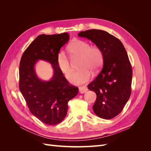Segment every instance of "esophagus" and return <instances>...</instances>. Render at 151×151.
I'll use <instances>...</instances> for the list:
<instances>
[{
  "instance_id": "34e87169",
  "label": "esophagus",
  "mask_w": 151,
  "mask_h": 151,
  "mask_svg": "<svg viewBox=\"0 0 151 151\" xmlns=\"http://www.w3.org/2000/svg\"><path fill=\"white\" fill-rule=\"evenodd\" d=\"M79 93H80L83 94V93H86L87 91H88V89L86 87H85V86H81V87H79Z\"/></svg>"
}]
</instances>
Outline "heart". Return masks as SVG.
Here are the masks:
<instances>
[{
	"mask_svg": "<svg viewBox=\"0 0 151 151\" xmlns=\"http://www.w3.org/2000/svg\"><path fill=\"white\" fill-rule=\"evenodd\" d=\"M68 50L72 57H80L79 70L74 72L70 76L69 81L74 84H82L88 81L91 77V72H98L103 63L102 50L96 46H91L89 43L81 40L72 42ZM57 65L65 76L68 78L72 72L70 62L63 51L59 52L57 56Z\"/></svg>",
	"mask_w": 151,
	"mask_h": 151,
	"instance_id": "1",
	"label": "heart"
}]
</instances>
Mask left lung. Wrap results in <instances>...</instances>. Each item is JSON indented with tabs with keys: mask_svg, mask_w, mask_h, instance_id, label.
Segmentation results:
<instances>
[{
	"mask_svg": "<svg viewBox=\"0 0 151 151\" xmlns=\"http://www.w3.org/2000/svg\"><path fill=\"white\" fill-rule=\"evenodd\" d=\"M78 36L91 40L103 52V67L88 88L97 96L94 113L111 119L121 113L131 94L132 69L127 51L119 40L106 31L89 29Z\"/></svg>",
	"mask_w": 151,
	"mask_h": 151,
	"instance_id": "left-lung-1",
	"label": "left lung"
}]
</instances>
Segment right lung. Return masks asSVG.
Listing matches in <instances>:
<instances>
[{"label":"right lung","mask_w":151,"mask_h":151,"mask_svg":"<svg viewBox=\"0 0 151 151\" xmlns=\"http://www.w3.org/2000/svg\"><path fill=\"white\" fill-rule=\"evenodd\" d=\"M69 35H41L23 53L19 64V89L30 112L45 124L55 125L66 116L68 102L78 94L57 65L60 48L69 40ZM42 60L52 65L54 75L50 81L39 79L35 74L36 62Z\"/></svg>","instance_id":"add662e5"}]
</instances>
